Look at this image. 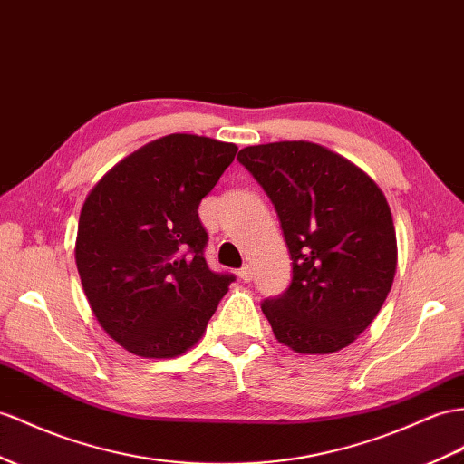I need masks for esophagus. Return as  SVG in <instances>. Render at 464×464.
<instances>
[{"instance_id":"1","label":"esophagus","mask_w":464,"mask_h":464,"mask_svg":"<svg viewBox=\"0 0 464 464\" xmlns=\"http://www.w3.org/2000/svg\"><path fill=\"white\" fill-rule=\"evenodd\" d=\"M239 278H241L243 282H251V280H253V268L248 266V265H245V266L239 270Z\"/></svg>"}]
</instances>
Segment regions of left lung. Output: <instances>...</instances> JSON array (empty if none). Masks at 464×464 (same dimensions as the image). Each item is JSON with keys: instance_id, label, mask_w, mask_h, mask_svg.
Segmentation results:
<instances>
[{"instance_id": "1", "label": "left lung", "mask_w": 464, "mask_h": 464, "mask_svg": "<svg viewBox=\"0 0 464 464\" xmlns=\"http://www.w3.org/2000/svg\"><path fill=\"white\" fill-rule=\"evenodd\" d=\"M275 206L292 258L290 286L260 307L295 353H334L378 315L396 275L388 201L359 166L322 145L282 140L237 157Z\"/></svg>"}]
</instances>
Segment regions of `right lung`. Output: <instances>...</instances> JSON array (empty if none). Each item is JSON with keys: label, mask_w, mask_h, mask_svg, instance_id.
Instances as JSON below:
<instances>
[{"label": "right lung", "mask_w": 464, "mask_h": 464, "mask_svg": "<svg viewBox=\"0 0 464 464\" xmlns=\"http://www.w3.org/2000/svg\"><path fill=\"white\" fill-rule=\"evenodd\" d=\"M237 147L176 133L129 154L80 213L76 266L100 325L129 353L182 354L235 280L206 263L198 208Z\"/></svg>", "instance_id": "1"}]
</instances>
